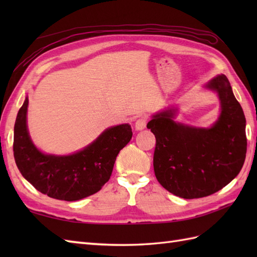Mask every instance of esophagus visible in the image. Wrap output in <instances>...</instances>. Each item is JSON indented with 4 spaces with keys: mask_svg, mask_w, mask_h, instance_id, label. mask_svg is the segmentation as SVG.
Returning a JSON list of instances; mask_svg holds the SVG:
<instances>
[{
    "mask_svg": "<svg viewBox=\"0 0 257 257\" xmlns=\"http://www.w3.org/2000/svg\"><path fill=\"white\" fill-rule=\"evenodd\" d=\"M147 125V118L146 117H139L135 122L136 130H144Z\"/></svg>",
    "mask_w": 257,
    "mask_h": 257,
    "instance_id": "1",
    "label": "esophagus"
}]
</instances>
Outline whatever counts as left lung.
<instances>
[{
  "label": "left lung",
  "instance_id": "1",
  "mask_svg": "<svg viewBox=\"0 0 257 257\" xmlns=\"http://www.w3.org/2000/svg\"><path fill=\"white\" fill-rule=\"evenodd\" d=\"M206 87L217 91L222 108L211 128L176 122L173 109L155 114L147 124L156 137V178L183 199L203 198L223 189L241 171L246 157V120L230 81L220 75Z\"/></svg>",
  "mask_w": 257,
  "mask_h": 257
}]
</instances>
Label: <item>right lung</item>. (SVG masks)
I'll return each instance as SVG.
<instances>
[{"label": "right lung", "mask_w": 257, "mask_h": 257, "mask_svg": "<svg viewBox=\"0 0 257 257\" xmlns=\"http://www.w3.org/2000/svg\"><path fill=\"white\" fill-rule=\"evenodd\" d=\"M27 106L26 98L14 125L13 151L22 176L41 193L57 200L77 201L98 192L110 179L119 151L132 139V127L124 123L109 128L77 154L44 155L27 132Z\"/></svg>", "instance_id": "1"}]
</instances>
